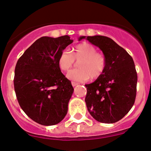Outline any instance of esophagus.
Returning <instances> with one entry per match:
<instances>
[{
    "mask_svg": "<svg viewBox=\"0 0 151 151\" xmlns=\"http://www.w3.org/2000/svg\"><path fill=\"white\" fill-rule=\"evenodd\" d=\"M71 85H72L73 87H75L77 86V85H78L79 83H77V82H71Z\"/></svg>",
    "mask_w": 151,
    "mask_h": 151,
    "instance_id": "obj_1",
    "label": "esophagus"
}]
</instances>
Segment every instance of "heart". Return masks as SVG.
Returning a JSON list of instances; mask_svg holds the SVG:
<instances>
[{
	"instance_id": "obj_1",
	"label": "heart",
	"mask_w": 151,
	"mask_h": 151,
	"mask_svg": "<svg viewBox=\"0 0 151 151\" xmlns=\"http://www.w3.org/2000/svg\"><path fill=\"white\" fill-rule=\"evenodd\" d=\"M94 45L82 42L72 47L70 53L63 51L58 55L57 63L59 69L67 71L74 65V61H79L77 70L70 71L66 77L75 82H85L91 77L97 79L101 77L106 67V58L103 53L97 52Z\"/></svg>"
}]
</instances>
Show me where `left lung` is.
I'll use <instances>...</instances> for the list:
<instances>
[{"label":"left lung","instance_id":"left-lung-1","mask_svg":"<svg viewBox=\"0 0 151 151\" xmlns=\"http://www.w3.org/2000/svg\"><path fill=\"white\" fill-rule=\"evenodd\" d=\"M98 47L106 58L104 74L85 85V103L90 115L101 123L113 124L122 119L134 105L137 75L134 61L112 39L101 35L81 36Z\"/></svg>","mask_w":151,"mask_h":151}]
</instances>
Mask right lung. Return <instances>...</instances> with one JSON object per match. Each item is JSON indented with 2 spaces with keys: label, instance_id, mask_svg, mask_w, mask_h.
Returning <instances> with one entry per match:
<instances>
[{
  "label": "right lung",
  "instance_id": "right-lung-1",
  "mask_svg": "<svg viewBox=\"0 0 151 151\" xmlns=\"http://www.w3.org/2000/svg\"><path fill=\"white\" fill-rule=\"evenodd\" d=\"M72 42L68 35L39 38L16 65L14 85L19 104L40 124H57L67 114L74 88L61 73L57 60Z\"/></svg>",
  "mask_w": 151,
  "mask_h": 151
}]
</instances>
